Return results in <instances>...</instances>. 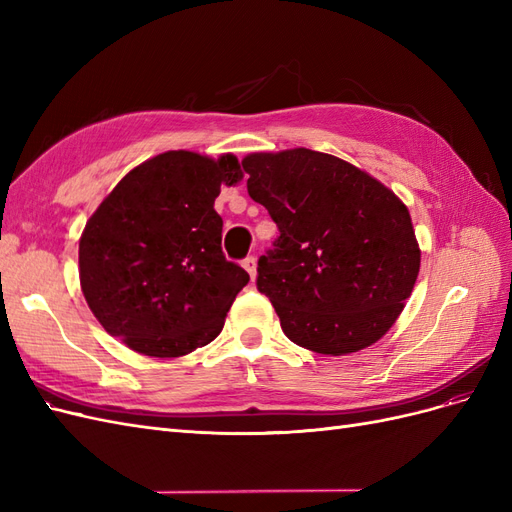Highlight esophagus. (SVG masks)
Here are the masks:
<instances>
[{"label": "esophagus", "instance_id": "34e87169", "mask_svg": "<svg viewBox=\"0 0 512 512\" xmlns=\"http://www.w3.org/2000/svg\"><path fill=\"white\" fill-rule=\"evenodd\" d=\"M241 265H243V269H245L247 273H250V277L254 280V277H256V256H247V258H243Z\"/></svg>", "mask_w": 512, "mask_h": 512}]
</instances>
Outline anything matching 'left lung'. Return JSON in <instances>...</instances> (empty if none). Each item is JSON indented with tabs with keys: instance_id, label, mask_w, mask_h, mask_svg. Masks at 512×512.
Returning <instances> with one entry per match:
<instances>
[{
	"instance_id": "left-lung-1",
	"label": "left lung",
	"mask_w": 512,
	"mask_h": 512,
	"mask_svg": "<svg viewBox=\"0 0 512 512\" xmlns=\"http://www.w3.org/2000/svg\"><path fill=\"white\" fill-rule=\"evenodd\" d=\"M241 164L247 192L280 230L258 258L256 286L286 337L331 356L376 344L404 309L421 267L408 207L329 153H250Z\"/></svg>"
}]
</instances>
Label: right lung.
Instances as JSON below:
<instances>
[{
  "label": "right lung",
  "instance_id": "1",
  "mask_svg": "<svg viewBox=\"0 0 512 512\" xmlns=\"http://www.w3.org/2000/svg\"><path fill=\"white\" fill-rule=\"evenodd\" d=\"M241 179L230 153L166 151L115 185L79 243L81 288L106 333L160 359L220 335L250 275L226 260L213 203Z\"/></svg>",
  "mask_w": 512,
  "mask_h": 512
}]
</instances>
